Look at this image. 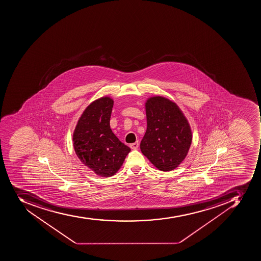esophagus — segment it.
I'll use <instances>...</instances> for the list:
<instances>
[{"instance_id": "obj_1", "label": "esophagus", "mask_w": 261, "mask_h": 261, "mask_svg": "<svg viewBox=\"0 0 261 261\" xmlns=\"http://www.w3.org/2000/svg\"><path fill=\"white\" fill-rule=\"evenodd\" d=\"M129 147L132 148V149H136V148H138L139 147V142L133 143V144H129Z\"/></svg>"}]
</instances>
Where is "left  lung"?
Returning a JSON list of instances; mask_svg holds the SVG:
<instances>
[{"mask_svg":"<svg viewBox=\"0 0 261 261\" xmlns=\"http://www.w3.org/2000/svg\"><path fill=\"white\" fill-rule=\"evenodd\" d=\"M145 111L147 129L141 152L158 169L172 171L182 163L191 147L190 124L176 103L161 96L148 98Z\"/></svg>","mask_w":261,"mask_h":261,"instance_id":"1","label":"left lung"}]
</instances>
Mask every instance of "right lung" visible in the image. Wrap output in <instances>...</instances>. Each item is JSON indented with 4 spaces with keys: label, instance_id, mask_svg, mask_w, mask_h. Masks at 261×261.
Wrapping results in <instances>:
<instances>
[{
    "label": "right lung",
    "instance_id": "add662e5",
    "mask_svg": "<svg viewBox=\"0 0 261 261\" xmlns=\"http://www.w3.org/2000/svg\"><path fill=\"white\" fill-rule=\"evenodd\" d=\"M113 100L102 97L85 108L73 134L77 157L102 177L117 172L130 148L121 143L110 127Z\"/></svg>",
    "mask_w": 261,
    "mask_h": 261
}]
</instances>
